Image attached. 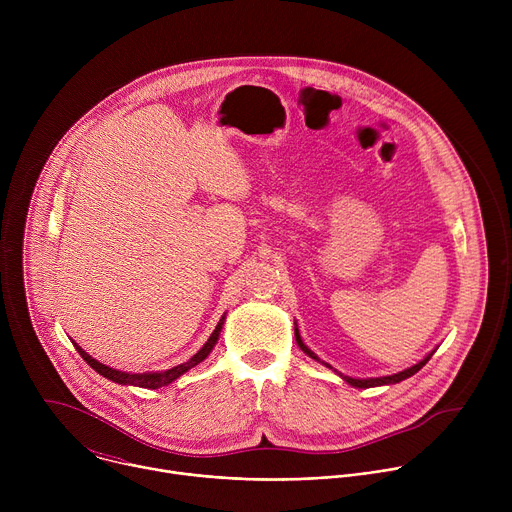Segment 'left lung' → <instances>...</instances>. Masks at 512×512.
Wrapping results in <instances>:
<instances>
[{"instance_id":"left-lung-1","label":"left lung","mask_w":512,"mask_h":512,"mask_svg":"<svg viewBox=\"0 0 512 512\" xmlns=\"http://www.w3.org/2000/svg\"><path fill=\"white\" fill-rule=\"evenodd\" d=\"M294 330H296V342H298V346L310 356V358H314V360H318V362H322L326 369H332L328 362H324V360H320L318 358V354L316 352H312L306 344H304V340H302V334H300V330H298V322L294 320ZM433 352L435 350H431L429 354H425L417 364H413V367H409V369H405V371H399V373H395V375H387V377H371V379H356V377H348V375H344V373H340V371H336V369H332L340 379H344L348 385H352V387H356V389H369V387H383V385H397V383H401V381H405V379H409V377H413L419 369H423L425 367V362L433 356Z\"/></svg>"}]
</instances>
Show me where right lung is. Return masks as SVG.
<instances>
[{
	"label": "right lung",
	"instance_id": "right-lung-1",
	"mask_svg": "<svg viewBox=\"0 0 512 512\" xmlns=\"http://www.w3.org/2000/svg\"><path fill=\"white\" fill-rule=\"evenodd\" d=\"M225 320H227V312L223 314V318L218 320L214 332L208 336V340L204 342V346L194 354L190 356L186 362L182 364H176V367L168 369V371H148V373H125V371H117V369H111L107 367V364L99 362L97 358H93L91 354H87L75 340H72V344H75V348L79 350V354L83 356L85 362H89V367L95 369L99 375H103L105 379L117 383V385H131V387H141V389H160V387H166L170 383H174L178 377H182L184 373H188L190 369H194L196 364H200L214 348V344L218 342V336H221V330L225 326Z\"/></svg>",
	"mask_w": 512,
	"mask_h": 512
}]
</instances>
